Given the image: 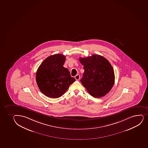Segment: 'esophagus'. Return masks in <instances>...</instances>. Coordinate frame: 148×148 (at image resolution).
I'll use <instances>...</instances> for the list:
<instances>
[{"label":"esophagus","instance_id":"esophagus-1","mask_svg":"<svg viewBox=\"0 0 148 148\" xmlns=\"http://www.w3.org/2000/svg\"><path fill=\"white\" fill-rule=\"evenodd\" d=\"M75 79H76V80H77V81L79 80V79H80V76H79V74L76 75V76H75Z\"/></svg>","mask_w":148,"mask_h":148}]
</instances>
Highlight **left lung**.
Masks as SVG:
<instances>
[{
    "mask_svg": "<svg viewBox=\"0 0 148 148\" xmlns=\"http://www.w3.org/2000/svg\"><path fill=\"white\" fill-rule=\"evenodd\" d=\"M79 60L84 70L81 82L89 94L100 98L108 93L115 81L114 70L108 60L96 54Z\"/></svg>",
    "mask_w": 148,
    "mask_h": 148,
    "instance_id": "left-lung-1",
    "label": "left lung"
}]
</instances>
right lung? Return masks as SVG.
<instances>
[{
  "instance_id": "obj_1",
  "label": "right lung",
  "mask_w": 148,
  "mask_h": 148,
  "mask_svg": "<svg viewBox=\"0 0 148 148\" xmlns=\"http://www.w3.org/2000/svg\"><path fill=\"white\" fill-rule=\"evenodd\" d=\"M65 56L62 54L51 55L43 60L36 73V82L40 90L45 95L57 98L63 95L76 79L63 66Z\"/></svg>"
}]
</instances>
